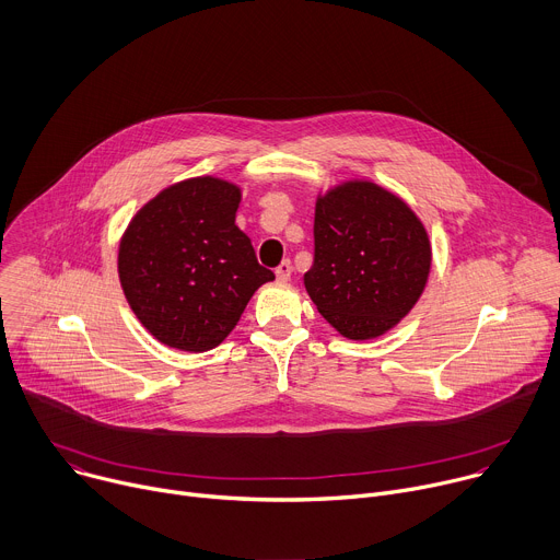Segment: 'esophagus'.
<instances>
[{
  "label": "esophagus",
  "mask_w": 560,
  "mask_h": 560,
  "mask_svg": "<svg viewBox=\"0 0 560 560\" xmlns=\"http://www.w3.org/2000/svg\"><path fill=\"white\" fill-rule=\"evenodd\" d=\"M275 275H277V279H279V281H283V283H285V281L290 279V275H292V264H290V261L279 264V266H277V270H275Z\"/></svg>",
  "instance_id": "34e87169"
}]
</instances>
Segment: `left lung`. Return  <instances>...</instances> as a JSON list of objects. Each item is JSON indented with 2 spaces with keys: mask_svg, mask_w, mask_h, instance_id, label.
I'll return each mask as SVG.
<instances>
[{
  "mask_svg": "<svg viewBox=\"0 0 560 560\" xmlns=\"http://www.w3.org/2000/svg\"><path fill=\"white\" fill-rule=\"evenodd\" d=\"M431 272L422 221L393 191L346 180L315 206V261L303 283L322 317L348 339H375L418 303Z\"/></svg>",
  "mask_w": 560,
  "mask_h": 560,
  "instance_id": "8db88e82",
  "label": "left lung"
}]
</instances>
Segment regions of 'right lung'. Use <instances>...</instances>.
<instances>
[{"mask_svg":"<svg viewBox=\"0 0 560 560\" xmlns=\"http://www.w3.org/2000/svg\"><path fill=\"white\" fill-rule=\"evenodd\" d=\"M241 189L198 176L165 187L136 212L118 247V275L133 315L161 343L202 352L238 324L272 270L238 230Z\"/></svg>","mask_w":560,"mask_h":560,"instance_id":"right-lung-1","label":"right lung"}]
</instances>
